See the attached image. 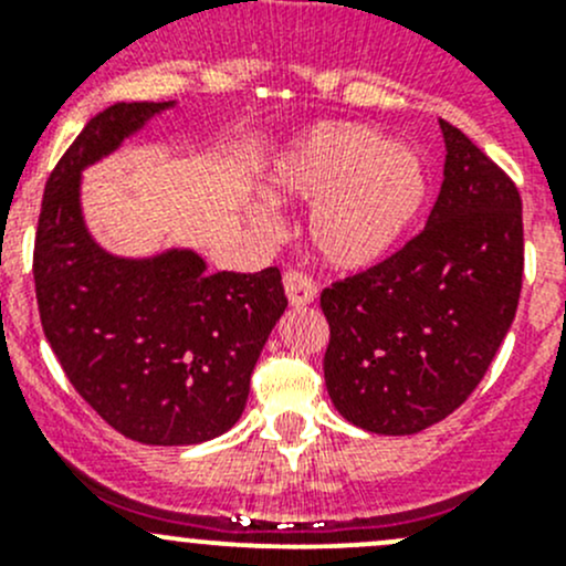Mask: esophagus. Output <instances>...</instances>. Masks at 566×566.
<instances>
[{
    "instance_id": "obj_1",
    "label": "esophagus",
    "mask_w": 566,
    "mask_h": 566,
    "mask_svg": "<svg viewBox=\"0 0 566 566\" xmlns=\"http://www.w3.org/2000/svg\"><path fill=\"white\" fill-rule=\"evenodd\" d=\"M284 293H287L290 306H310L315 304L317 298L315 282H312L306 273H298V271H290L287 276H284Z\"/></svg>"
}]
</instances>
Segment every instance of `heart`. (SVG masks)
<instances>
[{
  "mask_svg": "<svg viewBox=\"0 0 566 566\" xmlns=\"http://www.w3.org/2000/svg\"><path fill=\"white\" fill-rule=\"evenodd\" d=\"M273 202H312L306 243L325 268L361 273L386 262L430 197L416 147L358 123H323L290 142L265 175ZM265 224L268 213L251 208Z\"/></svg>",
  "mask_w": 566,
  "mask_h": 566,
  "instance_id": "1",
  "label": "heart"
}]
</instances>
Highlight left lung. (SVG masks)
Instances as JSON below:
<instances>
[{"instance_id":"left-lung-1","label":"left lung","mask_w":566,"mask_h":566,"mask_svg":"<svg viewBox=\"0 0 566 566\" xmlns=\"http://www.w3.org/2000/svg\"><path fill=\"white\" fill-rule=\"evenodd\" d=\"M421 235L323 290L325 389L350 424L413 436L458 410L510 334L523 282V205L460 128Z\"/></svg>"}]
</instances>
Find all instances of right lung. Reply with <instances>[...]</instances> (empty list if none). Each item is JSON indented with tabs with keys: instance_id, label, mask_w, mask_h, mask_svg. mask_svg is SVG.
<instances>
[{
	"instance_id": "obj_1",
	"label": "right lung",
	"mask_w": 566,
	"mask_h": 566,
	"mask_svg": "<svg viewBox=\"0 0 566 566\" xmlns=\"http://www.w3.org/2000/svg\"><path fill=\"white\" fill-rule=\"evenodd\" d=\"M167 104L95 114L45 182L35 238L40 323L73 389L125 438L191 447L241 419L254 364L287 310L282 273H210L188 247L123 256L84 216V169L139 136Z\"/></svg>"
}]
</instances>
